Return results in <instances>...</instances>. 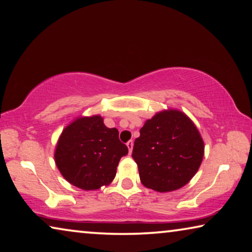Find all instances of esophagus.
Segmentation results:
<instances>
[{
    "mask_svg": "<svg viewBox=\"0 0 252 252\" xmlns=\"http://www.w3.org/2000/svg\"><path fill=\"white\" fill-rule=\"evenodd\" d=\"M127 148H128V152H129V154L131 153V151H133V146H134V143H133V141H129V142H127Z\"/></svg>",
    "mask_w": 252,
    "mask_h": 252,
    "instance_id": "1",
    "label": "esophagus"
}]
</instances>
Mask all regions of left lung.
<instances>
[{"label":"left lung","instance_id":"1","mask_svg":"<svg viewBox=\"0 0 252 252\" xmlns=\"http://www.w3.org/2000/svg\"><path fill=\"white\" fill-rule=\"evenodd\" d=\"M139 133L131 156L144 187L163 193L187 185L204 155V142L191 118L165 109L147 119Z\"/></svg>","mask_w":252,"mask_h":252}]
</instances>
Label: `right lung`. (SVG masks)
Instances as JSON below:
<instances>
[{
  "instance_id": "1",
  "label": "right lung",
  "mask_w": 252,
  "mask_h": 252,
  "mask_svg": "<svg viewBox=\"0 0 252 252\" xmlns=\"http://www.w3.org/2000/svg\"><path fill=\"white\" fill-rule=\"evenodd\" d=\"M116 128L105 126L99 115L79 116L63 128L55 150L58 170L73 187L94 191L109 185L128 148Z\"/></svg>"
}]
</instances>
